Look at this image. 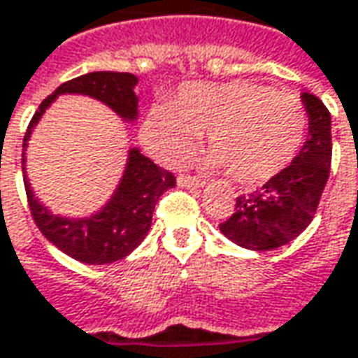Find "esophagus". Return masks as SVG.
<instances>
[{"mask_svg":"<svg viewBox=\"0 0 358 358\" xmlns=\"http://www.w3.org/2000/svg\"><path fill=\"white\" fill-rule=\"evenodd\" d=\"M178 186L182 188H202L203 182L200 178H194V176H178Z\"/></svg>","mask_w":358,"mask_h":358,"instance_id":"1","label":"esophagus"}]
</instances>
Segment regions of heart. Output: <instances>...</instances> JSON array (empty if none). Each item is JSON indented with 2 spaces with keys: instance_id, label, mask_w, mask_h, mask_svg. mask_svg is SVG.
<instances>
[{
  "instance_id": "b5f03b06",
  "label": "heart",
  "mask_w": 358,
  "mask_h": 358,
  "mask_svg": "<svg viewBox=\"0 0 358 358\" xmlns=\"http://www.w3.org/2000/svg\"><path fill=\"white\" fill-rule=\"evenodd\" d=\"M208 132V170L238 184H264L293 162L305 141L307 113L293 94L250 80L186 83L168 105L146 115L142 136L166 166L190 158Z\"/></svg>"
}]
</instances>
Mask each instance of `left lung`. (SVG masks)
<instances>
[{
  "mask_svg": "<svg viewBox=\"0 0 358 358\" xmlns=\"http://www.w3.org/2000/svg\"><path fill=\"white\" fill-rule=\"evenodd\" d=\"M309 134L299 155L259 190L236 200V212L220 224L229 241L252 252H271L293 241L313 220L331 170V115L311 93H301Z\"/></svg>",
  "mask_w": 358,
  "mask_h": 358,
  "instance_id": "obj_1",
  "label": "left lung"
}]
</instances>
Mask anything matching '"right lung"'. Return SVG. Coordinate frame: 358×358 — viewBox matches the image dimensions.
Wrapping results in <instances>:
<instances>
[{"label": "right lung", "mask_w": 358, "mask_h": 358, "mask_svg": "<svg viewBox=\"0 0 358 358\" xmlns=\"http://www.w3.org/2000/svg\"><path fill=\"white\" fill-rule=\"evenodd\" d=\"M136 85V75L113 71H94L67 80L39 105L23 138L21 166L33 220L55 248L83 264H113L134 252L152 226L156 202L164 192L176 186V180L170 172L158 168L150 158L142 155L138 146H130L122 176L108 200L93 214L61 216L49 210L35 196L31 182L27 178L25 150L35 127L61 94H80L94 99L108 106L122 122L134 124L138 120V96L134 93Z\"/></svg>", "instance_id": "right-lung-1"}]
</instances>
